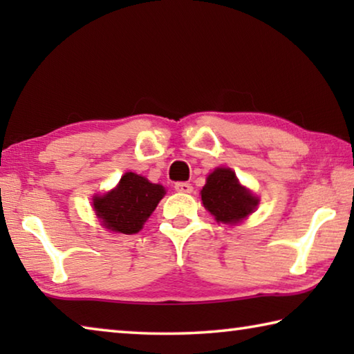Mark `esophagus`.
<instances>
[{
	"mask_svg": "<svg viewBox=\"0 0 354 354\" xmlns=\"http://www.w3.org/2000/svg\"><path fill=\"white\" fill-rule=\"evenodd\" d=\"M175 190L181 192V194H190L194 187H192L190 183H176L175 184Z\"/></svg>",
	"mask_w": 354,
	"mask_h": 354,
	"instance_id": "1",
	"label": "esophagus"
}]
</instances>
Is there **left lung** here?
Segmentation results:
<instances>
[{
    "mask_svg": "<svg viewBox=\"0 0 354 354\" xmlns=\"http://www.w3.org/2000/svg\"><path fill=\"white\" fill-rule=\"evenodd\" d=\"M201 200L215 220L227 225L239 223L259 203L250 190L242 187L236 173L230 169H217L207 176Z\"/></svg>",
    "mask_w": 354,
    "mask_h": 354,
    "instance_id": "left-lung-1",
    "label": "left lung"
}]
</instances>
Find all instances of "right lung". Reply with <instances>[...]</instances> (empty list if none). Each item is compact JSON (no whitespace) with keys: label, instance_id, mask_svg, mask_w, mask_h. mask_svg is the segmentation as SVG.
Returning <instances> with one entry per match:
<instances>
[{"label":"right lung","instance_id":"obj_1","mask_svg":"<svg viewBox=\"0 0 354 354\" xmlns=\"http://www.w3.org/2000/svg\"><path fill=\"white\" fill-rule=\"evenodd\" d=\"M164 195L162 185L149 183L147 178L129 171L124 173L112 192L95 196L93 209L107 230L136 234Z\"/></svg>","mask_w":354,"mask_h":354}]
</instances>
